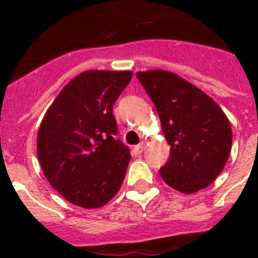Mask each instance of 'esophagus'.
<instances>
[{
    "instance_id": "obj_1",
    "label": "esophagus",
    "mask_w": 258,
    "mask_h": 258,
    "mask_svg": "<svg viewBox=\"0 0 258 258\" xmlns=\"http://www.w3.org/2000/svg\"><path fill=\"white\" fill-rule=\"evenodd\" d=\"M143 150H145V145H143V143L135 146V147H134V150H133L134 155H137V157H139V155H141V154L143 153Z\"/></svg>"
}]
</instances>
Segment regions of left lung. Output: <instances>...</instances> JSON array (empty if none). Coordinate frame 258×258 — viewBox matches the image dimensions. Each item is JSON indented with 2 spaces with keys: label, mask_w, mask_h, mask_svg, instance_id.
Listing matches in <instances>:
<instances>
[{
  "label": "left lung",
  "mask_w": 258,
  "mask_h": 258,
  "mask_svg": "<svg viewBox=\"0 0 258 258\" xmlns=\"http://www.w3.org/2000/svg\"><path fill=\"white\" fill-rule=\"evenodd\" d=\"M155 104L170 157L162 179L184 194L208 187L224 170L232 150L229 119L212 97L167 71L138 72Z\"/></svg>",
  "instance_id": "left-lung-1"
}]
</instances>
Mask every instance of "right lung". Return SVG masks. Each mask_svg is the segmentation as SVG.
Instances as JSON below:
<instances>
[{
    "mask_svg": "<svg viewBox=\"0 0 258 258\" xmlns=\"http://www.w3.org/2000/svg\"><path fill=\"white\" fill-rule=\"evenodd\" d=\"M130 71H87L72 79L44 115L37 157L46 179L71 204L100 208L119 191L131 159L112 108Z\"/></svg>",
    "mask_w": 258,
    "mask_h": 258,
    "instance_id": "right-lung-1",
    "label": "right lung"
}]
</instances>
